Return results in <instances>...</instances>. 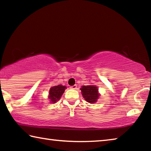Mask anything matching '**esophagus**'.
Returning a JSON list of instances; mask_svg holds the SVG:
<instances>
[{
	"label": "esophagus",
	"instance_id": "obj_1",
	"mask_svg": "<svg viewBox=\"0 0 151 151\" xmlns=\"http://www.w3.org/2000/svg\"><path fill=\"white\" fill-rule=\"evenodd\" d=\"M76 87H77V86H76V85H75L71 86L70 87V88H71V89H76Z\"/></svg>",
	"mask_w": 151,
	"mask_h": 151
}]
</instances>
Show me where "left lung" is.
<instances>
[{
	"label": "left lung",
	"instance_id": "1",
	"mask_svg": "<svg viewBox=\"0 0 151 151\" xmlns=\"http://www.w3.org/2000/svg\"><path fill=\"white\" fill-rule=\"evenodd\" d=\"M82 95L85 100L91 104H94L97 102L100 93H99V88L96 86L91 85L87 86H82L80 88Z\"/></svg>",
	"mask_w": 151,
	"mask_h": 151
}]
</instances>
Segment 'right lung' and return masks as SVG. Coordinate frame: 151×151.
I'll use <instances>...</instances> for the list:
<instances>
[{
	"label": "right lung",
	"mask_w": 151,
	"mask_h": 151,
	"mask_svg": "<svg viewBox=\"0 0 151 151\" xmlns=\"http://www.w3.org/2000/svg\"><path fill=\"white\" fill-rule=\"evenodd\" d=\"M66 88V86L60 85L51 87L48 92V99H49L50 103L55 104L58 100H60Z\"/></svg>",
	"instance_id": "right-lung-1"
}]
</instances>
